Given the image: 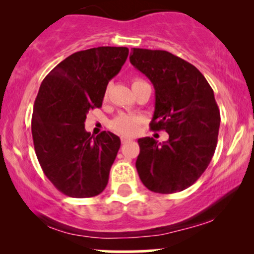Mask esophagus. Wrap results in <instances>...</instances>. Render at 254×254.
Returning a JSON list of instances; mask_svg holds the SVG:
<instances>
[{"instance_id": "34e87169", "label": "esophagus", "mask_w": 254, "mask_h": 254, "mask_svg": "<svg viewBox=\"0 0 254 254\" xmlns=\"http://www.w3.org/2000/svg\"><path fill=\"white\" fill-rule=\"evenodd\" d=\"M121 141H122V143L125 144V143H127V142H130L131 138H127V137H125V136H122Z\"/></svg>"}]
</instances>
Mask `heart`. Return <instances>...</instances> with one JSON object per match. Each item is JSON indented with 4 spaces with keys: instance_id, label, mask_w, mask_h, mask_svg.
I'll return each instance as SVG.
<instances>
[{
    "instance_id": "b5f03b06",
    "label": "heart",
    "mask_w": 254,
    "mask_h": 254,
    "mask_svg": "<svg viewBox=\"0 0 254 254\" xmlns=\"http://www.w3.org/2000/svg\"><path fill=\"white\" fill-rule=\"evenodd\" d=\"M144 81L141 78H133L132 80V87L138 86V84L143 83ZM107 97V92L105 93V98ZM142 119L137 116L133 115H127V113H122L111 122V127L115 130L116 132L121 133L124 136H132L135 135L137 129H138L139 124H141Z\"/></svg>"
}]
</instances>
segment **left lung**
Masks as SVG:
<instances>
[{
  "instance_id": "obj_1",
  "label": "left lung",
  "mask_w": 254,
  "mask_h": 254,
  "mask_svg": "<svg viewBox=\"0 0 254 254\" xmlns=\"http://www.w3.org/2000/svg\"><path fill=\"white\" fill-rule=\"evenodd\" d=\"M130 62L155 88L151 130H165L167 142L138 139L136 168L156 193L185 190L210 164L217 144L220 110L214 90L194 65L164 50L131 49Z\"/></svg>"
}]
</instances>
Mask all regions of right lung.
<instances>
[{
    "label": "right lung",
    "instance_id": "obj_1",
    "mask_svg": "<svg viewBox=\"0 0 254 254\" xmlns=\"http://www.w3.org/2000/svg\"><path fill=\"white\" fill-rule=\"evenodd\" d=\"M127 55V48L115 46L75 52L40 84L32 115L34 150L44 174L65 196L94 197L106 188L121 139L110 131L90 136L84 122L101 107Z\"/></svg>",
    "mask_w": 254,
    "mask_h": 254
}]
</instances>
